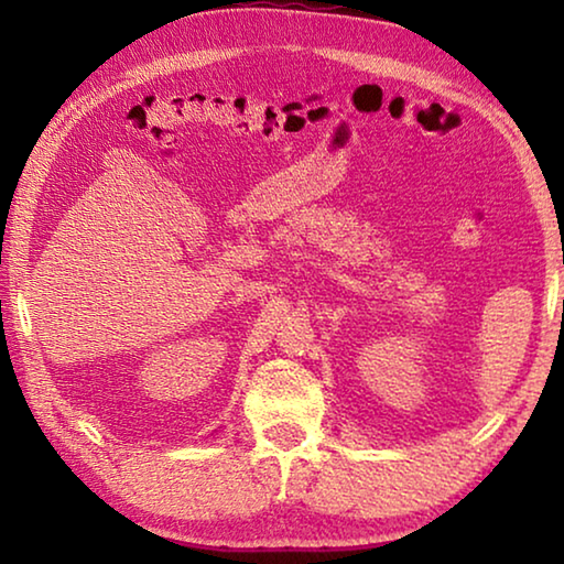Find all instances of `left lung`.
I'll return each mask as SVG.
<instances>
[{
  "label": "left lung",
  "instance_id": "1",
  "mask_svg": "<svg viewBox=\"0 0 564 564\" xmlns=\"http://www.w3.org/2000/svg\"><path fill=\"white\" fill-rule=\"evenodd\" d=\"M562 308H564V301H562Z\"/></svg>",
  "mask_w": 564,
  "mask_h": 564
}]
</instances>
